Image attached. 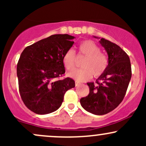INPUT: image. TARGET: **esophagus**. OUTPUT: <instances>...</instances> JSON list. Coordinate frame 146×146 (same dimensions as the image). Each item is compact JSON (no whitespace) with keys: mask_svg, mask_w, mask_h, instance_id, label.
<instances>
[{"mask_svg":"<svg viewBox=\"0 0 146 146\" xmlns=\"http://www.w3.org/2000/svg\"><path fill=\"white\" fill-rule=\"evenodd\" d=\"M80 84V83L79 82H77V81H75V86H79V85Z\"/></svg>","mask_w":146,"mask_h":146,"instance_id":"34e87169","label":"esophagus"}]
</instances>
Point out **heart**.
Here are the masks:
<instances>
[{
  "label": "heart",
  "instance_id": "obj_1",
  "mask_svg": "<svg viewBox=\"0 0 146 146\" xmlns=\"http://www.w3.org/2000/svg\"><path fill=\"white\" fill-rule=\"evenodd\" d=\"M79 55L85 57L82 63V68L71 71L68 76L74 79L77 82H86L94 76L99 78L106 71L108 60L104 53H101V48L93 41L85 40L78 46ZM75 51L69 48L64 54L62 61L65 68L68 71H73L75 67Z\"/></svg>",
  "mask_w": 146,
  "mask_h": 146
}]
</instances>
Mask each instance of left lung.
<instances>
[{"label": "left lung", "instance_id": "left-lung-1", "mask_svg": "<svg viewBox=\"0 0 146 146\" xmlns=\"http://www.w3.org/2000/svg\"><path fill=\"white\" fill-rule=\"evenodd\" d=\"M108 56L106 71L94 82L87 83L88 96L81 98L80 104L86 111L97 115L110 113L124 98L132 70L130 58L115 43L102 38L100 41Z\"/></svg>", "mask_w": 146, "mask_h": 146}]
</instances>
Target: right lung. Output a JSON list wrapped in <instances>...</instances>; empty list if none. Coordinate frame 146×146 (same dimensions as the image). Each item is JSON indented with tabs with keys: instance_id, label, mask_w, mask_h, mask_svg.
I'll use <instances>...</instances> for the list:
<instances>
[{
	"instance_id": "obj_1",
	"label": "right lung",
	"mask_w": 146,
	"mask_h": 146,
	"mask_svg": "<svg viewBox=\"0 0 146 146\" xmlns=\"http://www.w3.org/2000/svg\"><path fill=\"white\" fill-rule=\"evenodd\" d=\"M74 37L55 34L27 46L17 64L20 95L25 105L38 115L56 111L62 104L64 95L75 87L64 74L62 58L71 48Z\"/></svg>"
}]
</instances>
